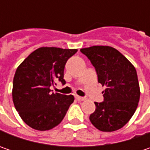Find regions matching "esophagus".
<instances>
[{"label": "esophagus", "mask_w": 150, "mask_h": 150, "mask_svg": "<svg viewBox=\"0 0 150 150\" xmlns=\"http://www.w3.org/2000/svg\"><path fill=\"white\" fill-rule=\"evenodd\" d=\"M75 98H76V99H77L78 101H83L86 99L84 97H80V96H78V95L75 96Z\"/></svg>", "instance_id": "esophagus-1"}]
</instances>
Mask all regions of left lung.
<instances>
[{
	"instance_id": "obj_1",
	"label": "left lung",
	"mask_w": 150,
	"mask_h": 150,
	"mask_svg": "<svg viewBox=\"0 0 150 150\" xmlns=\"http://www.w3.org/2000/svg\"><path fill=\"white\" fill-rule=\"evenodd\" d=\"M80 51L95 67L98 83L106 88L103 102L94 103L91 123L103 132L123 128L134 115L140 97L135 67L112 47L93 46Z\"/></svg>"
}]
</instances>
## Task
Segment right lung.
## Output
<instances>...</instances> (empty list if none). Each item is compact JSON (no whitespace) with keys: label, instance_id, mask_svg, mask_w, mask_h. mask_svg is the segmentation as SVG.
I'll use <instances>...</instances> for the list:
<instances>
[{"label":"right lung","instance_id":"right-lung-1","mask_svg":"<svg viewBox=\"0 0 150 150\" xmlns=\"http://www.w3.org/2000/svg\"><path fill=\"white\" fill-rule=\"evenodd\" d=\"M77 49L40 47L17 67L13 79L12 99L21 119L34 129H53L65 117L74 101L72 95L52 93L50 87L66 83L64 67Z\"/></svg>","mask_w":150,"mask_h":150}]
</instances>
